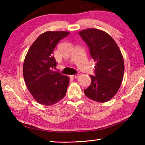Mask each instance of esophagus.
Returning <instances> with one entry per match:
<instances>
[{
    "instance_id": "obj_1",
    "label": "esophagus",
    "mask_w": 145,
    "mask_h": 145,
    "mask_svg": "<svg viewBox=\"0 0 145 145\" xmlns=\"http://www.w3.org/2000/svg\"><path fill=\"white\" fill-rule=\"evenodd\" d=\"M78 76V74L71 75V78H76Z\"/></svg>"
}]
</instances>
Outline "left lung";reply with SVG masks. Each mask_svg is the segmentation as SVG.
I'll use <instances>...</instances> for the list:
<instances>
[{
    "label": "left lung",
    "mask_w": 145,
    "mask_h": 145,
    "mask_svg": "<svg viewBox=\"0 0 145 145\" xmlns=\"http://www.w3.org/2000/svg\"><path fill=\"white\" fill-rule=\"evenodd\" d=\"M79 35L90 49L96 63L95 75H90L92 82L84 92L98 102L110 100L118 92L124 74V61L118 45L108 33L100 29L88 28Z\"/></svg>",
    "instance_id": "left-lung-1"
}]
</instances>
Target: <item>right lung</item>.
Here are the masks:
<instances>
[{"mask_svg": "<svg viewBox=\"0 0 145 145\" xmlns=\"http://www.w3.org/2000/svg\"><path fill=\"white\" fill-rule=\"evenodd\" d=\"M69 33L65 31L43 33L32 43L25 55L24 78L29 92L39 104L52 106L66 95L70 79L53 70L57 62L52 54L59 41Z\"/></svg>", "mask_w": 145, "mask_h": 145, "instance_id": "right-lung-1", "label": "right lung"}]
</instances>
